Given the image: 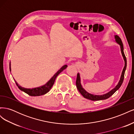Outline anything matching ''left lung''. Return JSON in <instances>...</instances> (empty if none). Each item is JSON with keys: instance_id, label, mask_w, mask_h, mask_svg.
Instances as JSON below:
<instances>
[{"instance_id": "left-lung-1", "label": "left lung", "mask_w": 134, "mask_h": 134, "mask_svg": "<svg viewBox=\"0 0 134 134\" xmlns=\"http://www.w3.org/2000/svg\"><path fill=\"white\" fill-rule=\"evenodd\" d=\"M115 39L116 42H117L120 46L121 54H122V55L123 56V58H124V62H125V66H124V68L122 70V74H121V78H120V79L119 80L118 84H117V86L114 88L112 89L111 91H109V92L106 93V94H102V95L92 94H91V93H90L87 92L82 87V84H81L80 74H79V73H78V74H77L76 80V88H77V89H78L79 92L80 93V94H82L84 97V98L92 100H99L106 99L108 98L109 97H110L112 95L114 94V93L116 92V91L118 90L120 88V87L121 86V85H122V84L123 83V81H124V79L125 72L126 69V66H127V60H126V56L124 54L123 43H122V41H121V38L117 35H115Z\"/></svg>"}]
</instances>
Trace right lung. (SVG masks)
<instances>
[{"mask_svg": "<svg viewBox=\"0 0 134 134\" xmlns=\"http://www.w3.org/2000/svg\"><path fill=\"white\" fill-rule=\"evenodd\" d=\"M68 65H65L63 66L60 69L56 72V73L54 75V76L52 77V78L48 81V82L44 84L43 86H42L41 87H37V88H25L24 87H21V86H19L18 84L17 83V82L15 80V82L16 85H17L18 88L20 90L25 92L27 94H28L29 96H42L43 94H45L46 93L48 92L51 90L52 86H53L55 80L56 78V77L61 72L63 71L64 69L67 68ZM9 69L10 71H11V68H10V62L9 64Z\"/></svg>", "mask_w": 134, "mask_h": 134, "instance_id": "1", "label": "right lung"}]
</instances>
